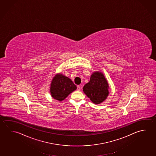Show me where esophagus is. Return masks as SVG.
Listing matches in <instances>:
<instances>
[{"mask_svg":"<svg viewBox=\"0 0 156 156\" xmlns=\"http://www.w3.org/2000/svg\"><path fill=\"white\" fill-rule=\"evenodd\" d=\"M80 90V85H78L77 86V90L79 91Z\"/></svg>","mask_w":156,"mask_h":156,"instance_id":"1","label":"esophagus"}]
</instances>
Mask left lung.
I'll use <instances>...</instances> for the list:
<instances>
[{
    "instance_id": "obj_1",
    "label": "left lung",
    "mask_w": 156,
    "mask_h": 156,
    "mask_svg": "<svg viewBox=\"0 0 156 156\" xmlns=\"http://www.w3.org/2000/svg\"><path fill=\"white\" fill-rule=\"evenodd\" d=\"M108 83L104 74L98 72L94 73L90 81L83 88L84 93L95 104H100L108 95Z\"/></svg>"
}]
</instances>
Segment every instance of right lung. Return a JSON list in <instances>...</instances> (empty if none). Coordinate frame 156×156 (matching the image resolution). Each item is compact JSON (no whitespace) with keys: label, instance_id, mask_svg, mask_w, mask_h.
I'll return each instance as SVG.
<instances>
[{"label":"right lung","instance_id":"add662e5","mask_svg":"<svg viewBox=\"0 0 156 156\" xmlns=\"http://www.w3.org/2000/svg\"><path fill=\"white\" fill-rule=\"evenodd\" d=\"M76 89V85L71 79L62 74H58L52 79L50 92L53 98L62 101Z\"/></svg>","mask_w":156,"mask_h":156}]
</instances>
